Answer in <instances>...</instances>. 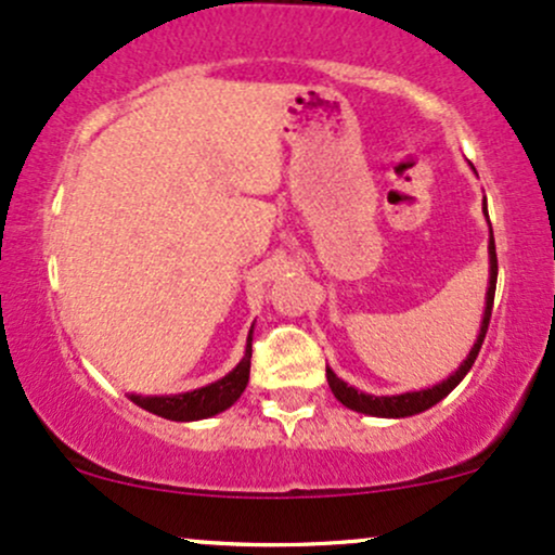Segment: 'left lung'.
I'll return each mask as SVG.
<instances>
[{"label":"left lung","mask_w":555,"mask_h":555,"mask_svg":"<svg viewBox=\"0 0 555 555\" xmlns=\"http://www.w3.org/2000/svg\"><path fill=\"white\" fill-rule=\"evenodd\" d=\"M482 211H486V203H482ZM488 216V211H486ZM488 256H490V279H488V295H486V313H482V323H480V334H477V341L469 349L467 360L456 367L449 378L441 380V384L423 388V391H406V393H397V397H373V393L358 391L354 386H347L341 378H336V373L326 367V378L334 397L341 401L344 406L349 410L362 412V415H373V417H412L420 415V412L430 410L433 404H438L443 397H449L464 375L469 373V367L475 365L477 352H480L482 339H486V331L490 323V313H493V297H495V279H499V258H495V242H493V229H490V242H488Z\"/></svg>","instance_id":"obj_1"}]
</instances>
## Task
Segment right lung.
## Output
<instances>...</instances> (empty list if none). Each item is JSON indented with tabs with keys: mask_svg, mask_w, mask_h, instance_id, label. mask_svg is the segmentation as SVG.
I'll return each instance as SVG.
<instances>
[{
	"mask_svg": "<svg viewBox=\"0 0 555 555\" xmlns=\"http://www.w3.org/2000/svg\"><path fill=\"white\" fill-rule=\"evenodd\" d=\"M250 358H253V328L247 334V347L245 358L240 360V365L232 373H227L224 378L214 380V384L195 388L188 393H171V397H138L130 393V401H135L143 410L154 412L158 417L175 420V423H190V420H206L219 415V412L229 410L234 401L240 399V393L245 391L247 380H250Z\"/></svg>",
	"mask_w": 555,
	"mask_h": 555,
	"instance_id": "obj_1",
	"label": "right lung"
}]
</instances>
